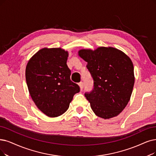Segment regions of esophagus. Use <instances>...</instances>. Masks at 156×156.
Listing matches in <instances>:
<instances>
[{
  "mask_svg": "<svg viewBox=\"0 0 156 156\" xmlns=\"http://www.w3.org/2000/svg\"><path fill=\"white\" fill-rule=\"evenodd\" d=\"M79 86L80 87V90H83V88H84V83L83 82H80L79 83Z\"/></svg>",
  "mask_w": 156,
  "mask_h": 156,
  "instance_id": "esophagus-1",
  "label": "esophagus"
}]
</instances>
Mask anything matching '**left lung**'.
<instances>
[{"mask_svg": "<svg viewBox=\"0 0 156 156\" xmlns=\"http://www.w3.org/2000/svg\"><path fill=\"white\" fill-rule=\"evenodd\" d=\"M79 55L88 64L93 88L84 96L95 115L104 119L119 115L127 105L134 84V66L126 54L113 47L82 49Z\"/></svg>", "mask_w": 156, "mask_h": 156, "instance_id": "obj_1", "label": "left lung"}]
</instances>
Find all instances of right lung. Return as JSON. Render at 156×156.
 <instances>
[{
	"label": "right lung",
	"mask_w": 156,
	"mask_h": 156,
	"mask_svg": "<svg viewBox=\"0 0 156 156\" xmlns=\"http://www.w3.org/2000/svg\"><path fill=\"white\" fill-rule=\"evenodd\" d=\"M68 52L61 48H42L30 59L26 78L30 95L38 108L50 117L63 115L73 95L80 91L70 80Z\"/></svg>",
	"instance_id": "1"
}]
</instances>
